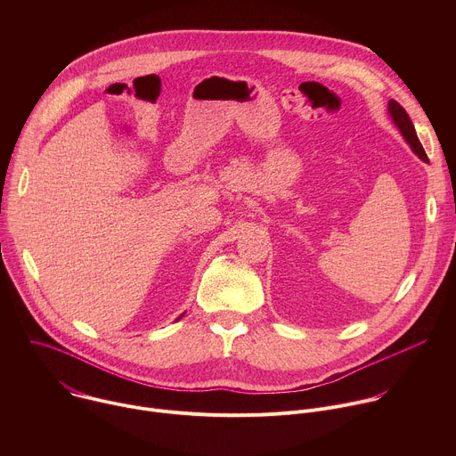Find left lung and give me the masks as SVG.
I'll use <instances>...</instances> for the list:
<instances>
[{
	"label": "left lung",
	"mask_w": 456,
	"mask_h": 456,
	"mask_svg": "<svg viewBox=\"0 0 456 456\" xmlns=\"http://www.w3.org/2000/svg\"><path fill=\"white\" fill-rule=\"evenodd\" d=\"M387 111H389V115H392V120H394L395 126L399 127V132L403 134L404 141L411 146L413 153H415L420 160L429 162V159H428V155H426V151H424V148H422V144H420V141H419V137H417L415 126H413L410 115L406 113V110H404L397 101L392 99V101L387 102Z\"/></svg>",
	"instance_id": "1"
}]
</instances>
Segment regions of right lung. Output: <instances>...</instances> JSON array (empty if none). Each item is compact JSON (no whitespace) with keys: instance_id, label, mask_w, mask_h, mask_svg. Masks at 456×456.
I'll return each instance as SVG.
<instances>
[{"instance_id":"1","label":"right lung","mask_w":456,"mask_h":456,"mask_svg":"<svg viewBox=\"0 0 456 456\" xmlns=\"http://www.w3.org/2000/svg\"><path fill=\"white\" fill-rule=\"evenodd\" d=\"M182 315H183V314H182ZM182 315H180V317H182Z\"/></svg>"}]
</instances>
